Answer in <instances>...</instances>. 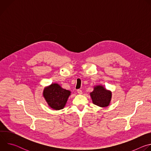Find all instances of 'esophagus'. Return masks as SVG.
I'll return each mask as SVG.
<instances>
[{
  "instance_id": "obj_1",
  "label": "esophagus",
  "mask_w": 151,
  "mask_h": 151,
  "mask_svg": "<svg viewBox=\"0 0 151 151\" xmlns=\"http://www.w3.org/2000/svg\"><path fill=\"white\" fill-rule=\"evenodd\" d=\"M77 92H78V93L79 94H82V90H80V89L78 90H77Z\"/></svg>"
}]
</instances>
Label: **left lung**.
I'll return each mask as SVG.
<instances>
[{"label":"left lung","mask_w":151,"mask_h":151,"mask_svg":"<svg viewBox=\"0 0 151 151\" xmlns=\"http://www.w3.org/2000/svg\"><path fill=\"white\" fill-rule=\"evenodd\" d=\"M90 94L93 104L99 107H105L110 104L112 92L106 89L101 85L94 86L93 91Z\"/></svg>","instance_id":"obj_1"}]
</instances>
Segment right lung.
I'll return each instance as SVG.
<instances>
[{"label":"right lung","mask_w":151,"mask_h":151,"mask_svg":"<svg viewBox=\"0 0 151 151\" xmlns=\"http://www.w3.org/2000/svg\"><path fill=\"white\" fill-rule=\"evenodd\" d=\"M70 94V91L63 88L57 83H51L45 87L43 91V96L47 103L54 110L63 109Z\"/></svg>","instance_id":"obj_1"}]
</instances>
